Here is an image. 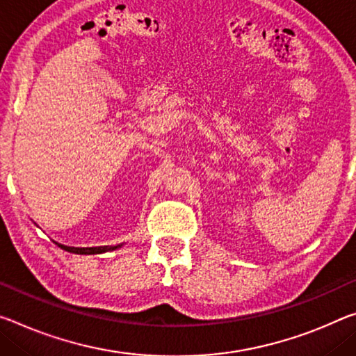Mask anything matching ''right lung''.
I'll return each mask as SVG.
<instances>
[{"label":"right lung","mask_w":356,"mask_h":356,"mask_svg":"<svg viewBox=\"0 0 356 356\" xmlns=\"http://www.w3.org/2000/svg\"><path fill=\"white\" fill-rule=\"evenodd\" d=\"M55 244L58 245L60 249H63L66 252H71V253H79V255H97V253L111 252V250L118 249V247H122V244H118V245H103V247H70V245L58 244V242H55Z\"/></svg>","instance_id":"1"}]
</instances>
